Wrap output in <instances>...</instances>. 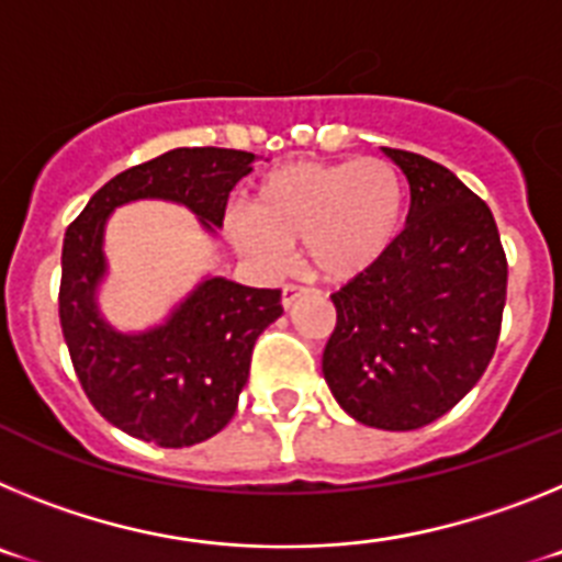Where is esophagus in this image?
Here are the masks:
<instances>
[{"instance_id":"34e87169","label":"esophagus","mask_w":562,"mask_h":562,"mask_svg":"<svg viewBox=\"0 0 562 562\" xmlns=\"http://www.w3.org/2000/svg\"><path fill=\"white\" fill-rule=\"evenodd\" d=\"M306 286H297V284H286L284 292H281V304H284V310H290L292 304H295L297 297H304L306 295Z\"/></svg>"}]
</instances>
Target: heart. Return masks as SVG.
I'll list each match as a JSON object with an SVG mask.
<instances>
[{
	"mask_svg": "<svg viewBox=\"0 0 562 562\" xmlns=\"http://www.w3.org/2000/svg\"><path fill=\"white\" fill-rule=\"evenodd\" d=\"M400 213V171L382 157L290 162L267 173L252 211L233 213L231 233L261 270L281 272L290 265L292 241H304L306 265L340 281L389 250Z\"/></svg>",
	"mask_w": 562,
	"mask_h": 562,
	"instance_id": "obj_1",
	"label": "heart"
}]
</instances>
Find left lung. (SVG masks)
Returning a JSON list of instances; mask_svg holds the SVG:
<instances>
[{"label":"left lung","instance_id":"8db88e82","mask_svg":"<svg viewBox=\"0 0 562 562\" xmlns=\"http://www.w3.org/2000/svg\"><path fill=\"white\" fill-rule=\"evenodd\" d=\"M411 186L405 231L331 295L324 376L337 405L380 430L448 414L495 355L506 256L493 211L439 162L382 148Z\"/></svg>","mask_w":562,"mask_h":562}]
</instances>
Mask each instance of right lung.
I'll return each mask as SVG.
<instances>
[{"label": "right lung", "mask_w": 562, "mask_h": 562, "mask_svg": "<svg viewBox=\"0 0 562 562\" xmlns=\"http://www.w3.org/2000/svg\"><path fill=\"white\" fill-rule=\"evenodd\" d=\"M252 162L256 154L236 148H173L112 177L64 236L58 317L83 394L114 428L157 448L200 445L233 419L252 346L284 312L281 290L207 276L160 326L117 331L95 297L106 276V220L128 202L166 200L216 233Z\"/></svg>", "instance_id": "add662e5"}]
</instances>
